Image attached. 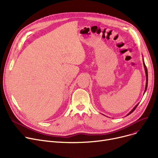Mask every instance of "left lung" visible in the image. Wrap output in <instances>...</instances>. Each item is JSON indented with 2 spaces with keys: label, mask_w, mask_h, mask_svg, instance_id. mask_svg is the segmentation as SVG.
I'll list each match as a JSON object with an SVG mask.
<instances>
[{
  "label": "left lung",
  "mask_w": 158,
  "mask_h": 158,
  "mask_svg": "<svg viewBox=\"0 0 158 158\" xmlns=\"http://www.w3.org/2000/svg\"><path fill=\"white\" fill-rule=\"evenodd\" d=\"M143 66H144V69H145V76H146V85H145V92H144V94L145 93V92H146V90H147V85H148V72H147V67H146V66H145V63H144V61H143ZM139 104V103L138 104H137L135 106V107L133 109H132L127 114V115H129V114H130L131 113H132V111H134L135 110V109L136 108V107L138 106V105Z\"/></svg>",
  "instance_id": "1"
}]
</instances>
